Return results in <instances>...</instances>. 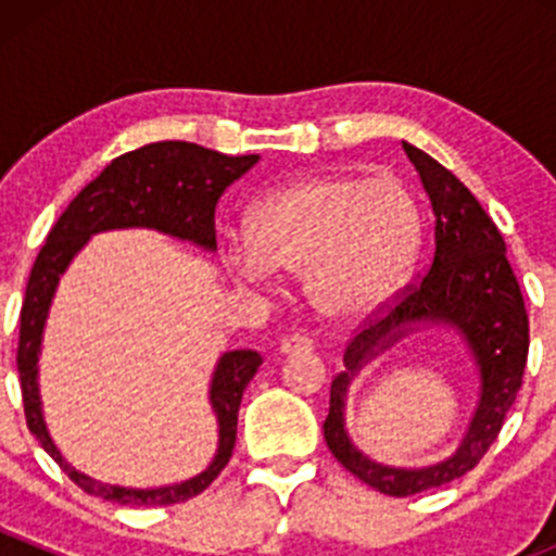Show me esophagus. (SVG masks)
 Segmentation results:
<instances>
[{
    "label": "esophagus",
    "mask_w": 556,
    "mask_h": 556,
    "mask_svg": "<svg viewBox=\"0 0 556 556\" xmlns=\"http://www.w3.org/2000/svg\"><path fill=\"white\" fill-rule=\"evenodd\" d=\"M279 352L282 355H309L312 352V341L306 339V336H288V339H282V344H279Z\"/></svg>",
    "instance_id": "obj_1"
}]
</instances>
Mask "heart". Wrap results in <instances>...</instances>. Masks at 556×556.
Returning a JSON list of instances; mask_svg holds the SVG:
<instances>
[{
    "instance_id": "heart-1",
    "label": "heart",
    "mask_w": 556,
    "mask_h": 556,
    "mask_svg": "<svg viewBox=\"0 0 556 556\" xmlns=\"http://www.w3.org/2000/svg\"><path fill=\"white\" fill-rule=\"evenodd\" d=\"M419 250V212L395 177L314 174L263 195L250 239L226 247L242 282L266 288L274 274H301L323 319L355 323L384 309Z\"/></svg>"
}]
</instances>
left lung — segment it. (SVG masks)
Segmentation results:
<instances>
[{
    "mask_svg": "<svg viewBox=\"0 0 556 556\" xmlns=\"http://www.w3.org/2000/svg\"><path fill=\"white\" fill-rule=\"evenodd\" d=\"M433 206V261L428 274L384 314L350 341L344 371L330 384V412L323 425L325 444L350 473L392 497L417 495L468 473L517 401L530 346L525 301L506 242L476 195L450 169L414 144L403 142ZM422 329H450L460 339L477 371V406L460 444L450 458L422 469L377 464L345 428L349 387L359 371L395 343Z\"/></svg>",
    "mask_w": 556,
    "mask_h": 556,
    "instance_id": "obj_1",
    "label": "left lung"
}]
</instances>
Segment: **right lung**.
Segmentation results:
<instances>
[{
	"label": "right lung",
	"instance_id": "obj_1",
	"mask_svg": "<svg viewBox=\"0 0 556 556\" xmlns=\"http://www.w3.org/2000/svg\"><path fill=\"white\" fill-rule=\"evenodd\" d=\"M261 155H223L193 142H155L121 155L93 182L72 199L64 215L48 233L26 285L21 306L18 374L24 392L26 425L42 450L88 495L121 506H172L204 492L231 459L242 395L263 357L255 350H228L217 357L210 379V406L217 419V450L201 473L161 486H123L93 479L70 463L55 446L42 412L39 355L45 325L61 277L97 233L144 231L164 233L174 242L193 244L204 252L217 250L215 206L223 190L250 172Z\"/></svg>",
	"mask_w": 556,
	"mask_h": 556
}]
</instances>
